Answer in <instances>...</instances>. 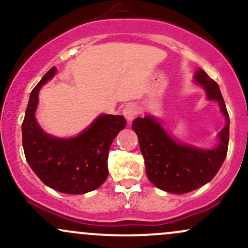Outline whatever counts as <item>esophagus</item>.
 Returning a JSON list of instances; mask_svg holds the SVG:
<instances>
[{
	"mask_svg": "<svg viewBox=\"0 0 248 248\" xmlns=\"http://www.w3.org/2000/svg\"><path fill=\"white\" fill-rule=\"evenodd\" d=\"M122 114L126 118L127 121H132L133 119L138 115V107L134 104L127 105V106L124 108V110H122Z\"/></svg>",
	"mask_w": 248,
	"mask_h": 248,
	"instance_id": "obj_1",
	"label": "esophagus"
}]
</instances>
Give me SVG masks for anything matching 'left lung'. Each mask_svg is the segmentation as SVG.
Here are the masks:
<instances>
[{
  "label": "left lung",
  "mask_w": 248,
  "mask_h": 248,
  "mask_svg": "<svg viewBox=\"0 0 248 248\" xmlns=\"http://www.w3.org/2000/svg\"><path fill=\"white\" fill-rule=\"evenodd\" d=\"M193 78L204 88L207 100L218 102L226 121L217 135V146L204 149L177 141L164 129L158 119L149 114L136 118L132 124L149 181L158 189L178 195L209 183L220 169L229 147L230 118L218 84L202 69L196 71Z\"/></svg>",
  "instance_id": "obj_1"
}]
</instances>
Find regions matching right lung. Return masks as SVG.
Here are the masks:
<instances>
[{"instance_id": "1", "label": "right lung", "mask_w": 248, "mask_h": 248, "mask_svg": "<svg viewBox=\"0 0 248 248\" xmlns=\"http://www.w3.org/2000/svg\"><path fill=\"white\" fill-rule=\"evenodd\" d=\"M56 72L52 67L31 92L22 124L23 149L31 169L45 186L62 193L81 195L98 189L106 181L110 144L127 121L122 115L101 114L73 138L45 133L35 115L38 94Z\"/></svg>"}]
</instances>
